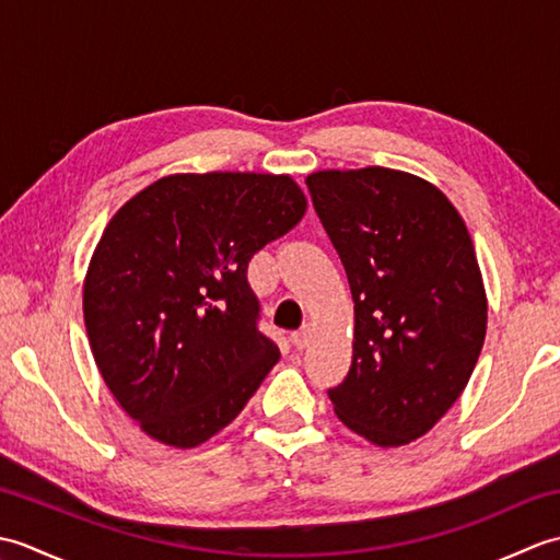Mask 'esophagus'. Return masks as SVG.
<instances>
[{"instance_id":"obj_1","label":"esophagus","mask_w":560,"mask_h":560,"mask_svg":"<svg viewBox=\"0 0 560 560\" xmlns=\"http://www.w3.org/2000/svg\"><path fill=\"white\" fill-rule=\"evenodd\" d=\"M311 339H313V329H311V325H303L301 329H295L293 335H291V341H293V347H295V349H305L307 343H311Z\"/></svg>"}]
</instances>
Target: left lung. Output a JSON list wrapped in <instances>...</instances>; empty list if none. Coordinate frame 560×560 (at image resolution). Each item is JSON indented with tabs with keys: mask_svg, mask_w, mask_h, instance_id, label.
<instances>
[{
	"mask_svg": "<svg viewBox=\"0 0 560 560\" xmlns=\"http://www.w3.org/2000/svg\"><path fill=\"white\" fill-rule=\"evenodd\" d=\"M305 185L355 313L349 375L327 395L353 433L407 445L459 399L483 347L489 305L469 231L435 185L401 171H319Z\"/></svg>",
	"mask_w": 560,
	"mask_h": 560,
	"instance_id": "8db88e82",
	"label": "left lung"
}]
</instances>
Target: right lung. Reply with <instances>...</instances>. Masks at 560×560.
<instances>
[{
  "mask_svg": "<svg viewBox=\"0 0 560 560\" xmlns=\"http://www.w3.org/2000/svg\"><path fill=\"white\" fill-rule=\"evenodd\" d=\"M305 207L289 175L180 173L105 225L83 281V323L105 385L147 435L201 445L279 361L257 329L247 265Z\"/></svg>",
  "mask_w": 560,
  "mask_h": 560,
  "instance_id": "1",
  "label": "right lung"
}]
</instances>
